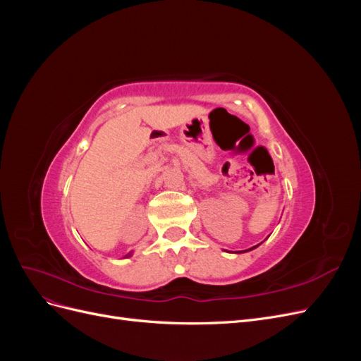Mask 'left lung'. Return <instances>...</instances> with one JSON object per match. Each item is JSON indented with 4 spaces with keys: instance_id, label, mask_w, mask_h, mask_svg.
I'll use <instances>...</instances> for the list:
<instances>
[{
    "instance_id": "left-lung-1",
    "label": "left lung",
    "mask_w": 361,
    "mask_h": 361,
    "mask_svg": "<svg viewBox=\"0 0 361 361\" xmlns=\"http://www.w3.org/2000/svg\"><path fill=\"white\" fill-rule=\"evenodd\" d=\"M255 248V247H253ZM253 248H250V250H253ZM244 251H248V250H244ZM239 253H243V251H239Z\"/></svg>"
}]
</instances>
